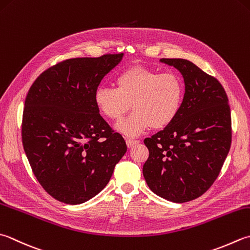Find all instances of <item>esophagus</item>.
I'll return each mask as SVG.
<instances>
[{
	"mask_svg": "<svg viewBox=\"0 0 250 250\" xmlns=\"http://www.w3.org/2000/svg\"><path fill=\"white\" fill-rule=\"evenodd\" d=\"M125 143H126V146H128L129 148H131V147H133L134 145L139 144L140 142H139L138 140H131V139H126V140H125Z\"/></svg>",
	"mask_w": 250,
	"mask_h": 250,
	"instance_id": "34e87169",
	"label": "esophagus"
}]
</instances>
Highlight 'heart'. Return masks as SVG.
<instances>
[{"instance_id": "obj_1", "label": "heart", "mask_w": 250, "mask_h": 250, "mask_svg": "<svg viewBox=\"0 0 250 250\" xmlns=\"http://www.w3.org/2000/svg\"><path fill=\"white\" fill-rule=\"evenodd\" d=\"M117 87L100 86L94 102L105 118L118 121L131 108L134 111L116 125V130L130 138L150 126L163 129L172 122L182 107L184 82L178 73L159 72L144 66H132L116 78Z\"/></svg>"}]
</instances>
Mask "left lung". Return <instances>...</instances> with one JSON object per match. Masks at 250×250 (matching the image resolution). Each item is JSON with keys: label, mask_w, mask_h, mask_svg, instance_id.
Returning <instances> with one entry per match:
<instances>
[{"label": "left lung", "mask_w": 250, "mask_h": 250, "mask_svg": "<svg viewBox=\"0 0 250 250\" xmlns=\"http://www.w3.org/2000/svg\"><path fill=\"white\" fill-rule=\"evenodd\" d=\"M160 62L181 72L185 93L177 118L144 140L149 156L143 175L156 195L185 203L203 195L218 178L231 147V111L216 78L183 58Z\"/></svg>", "instance_id": "8db88e82"}]
</instances>
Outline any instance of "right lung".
I'll list each match as a JSON object with an SVG mask.
<instances>
[{
    "label": "right lung",
    "instance_id": "add662e5",
    "mask_svg": "<svg viewBox=\"0 0 250 250\" xmlns=\"http://www.w3.org/2000/svg\"><path fill=\"white\" fill-rule=\"evenodd\" d=\"M124 54L71 58L48 68L29 90L22 145L39 183L60 202L85 203L104 188L126 145L100 115L94 92Z\"/></svg>",
    "mask_w": 250,
    "mask_h": 250
}]
</instances>
